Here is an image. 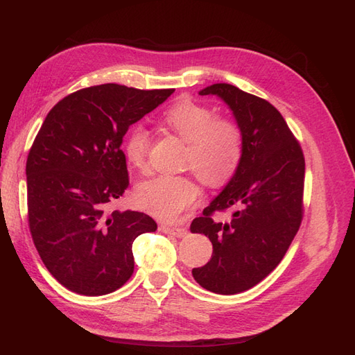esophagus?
Segmentation results:
<instances>
[{"mask_svg":"<svg viewBox=\"0 0 355 355\" xmlns=\"http://www.w3.org/2000/svg\"><path fill=\"white\" fill-rule=\"evenodd\" d=\"M161 231L166 232V234L175 235V237H178V239L185 237L187 232H188L187 228H184V227H166V225H163V227H161Z\"/></svg>","mask_w":355,"mask_h":355,"instance_id":"34e87169","label":"esophagus"}]
</instances>
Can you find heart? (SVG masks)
<instances>
[{"instance_id":"obj_1","label":"heart","mask_w":355,"mask_h":355,"mask_svg":"<svg viewBox=\"0 0 355 355\" xmlns=\"http://www.w3.org/2000/svg\"><path fill=\"white\" fill-rule=\"evenodd\" d=\"M163 123L188 142L185 164L204 184L220 185L232 178L243 157V135L234 121L216 116L206 105L182 99L164 111ZM149 142L144 125L130 127L123 145L128 164L141 171L148 168ZM135 196L145 211L170 222L194 206L200 188L192 178L161 175L142 182Z\"/></svg>"}]
</instances>
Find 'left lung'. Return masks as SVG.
<instances>
[{
  "label": "left lung",
  "mask_w": 355,
  "mask_h": 355,
  "mask_svg": "<svg viewBox=\"0 0 355 355\" xmlns=\"http://www.w3.org/2000/svg\"><path fill=\"white\" fill-rule=\"evenodd\" d=\"M218 96L243 135V157L231 180L191 232L213 244L211 259L192 270L194 280L218 295L249 290L275 270L302 222L305 159L283 115L265 99L232 84L219 83L200 90ZM233 210L228 223L211 218L214 211Z\"/></svg>",
  "instance_id": "obj_1"
}]
</instances>
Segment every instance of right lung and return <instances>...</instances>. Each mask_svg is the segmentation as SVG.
I'll list each match as a JSON object with an SVG mask.
<instances>
[{"instance_id": "right-lung-1", "label": "right lung", "mask_w": 355, "mask_h": 355, "mask_svg": "<svg viewBox=\"0 0 355 355\" xmlns=\"http://www.w3.org/2000/svg\"><path fill=\"white\" fill-rule=\"evenodd\" d=\"M173 92L93 85L63 98L42 123L26 161L29 230L49 272L71 292L120 288L135 270V239L157 230L145 213L106 206L128 187V127Z\"/></svg>"}]
</instances>
